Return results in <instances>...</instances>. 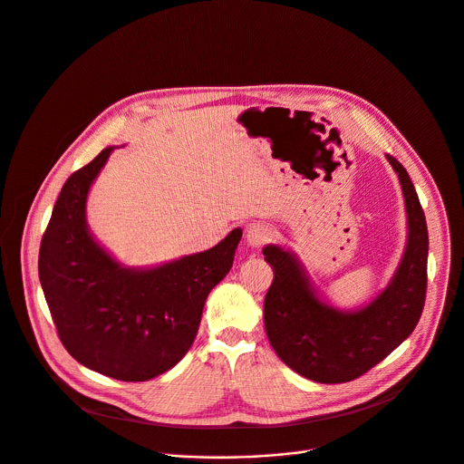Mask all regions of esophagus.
I'll return each instance as SVG.
<instances>
[{
    "label": "esophagus",
    "mask_w": 464,
    "mask_h": 464,
    "mask_svg": "<svg viewBox=\"0 0 464 464\" xmlns=\"http://www.w3.org/2000/svg\"><path fill=\"white\" fill-rule=\"evenodd\" d=\"M245 234H246V243L250 246H263L272 239V230L263 223H250Z\"/></svg>",
    "instance_id": "34e87169"
}]
</instances>
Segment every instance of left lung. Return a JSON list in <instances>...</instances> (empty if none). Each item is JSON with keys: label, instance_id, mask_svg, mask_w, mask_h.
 Instances as JSON below:
<instances>
[{"label": "left lung", "instance_id": "left-lung-1", "mask_svg": "<svg viewBox=\"0 0 464 464\" xmlns=\"http://www.w3.org/2000/svg\"><path fill=\"white\" fill-rule=\"evenodd\" d=\"M404 194L408 243L390 285L358 311H338L322 302L298 257L277 245L263 248L274 268L265 296V331L276 354L302 377L351 382L382 362L415 329L428 285V227L406 168L386 155Z\"/></svg>", "mask_w": 464, "mask_h": 464}]
</instances>
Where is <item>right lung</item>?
Wrapping results in <instances>:
<instances>
[{
    "label": "right lung",
    "mask_w": 464,
    "mask_h": 464,
    "mask_svg": "<svg viewBox=\"0 0 464 464\" xmlns=\"http://www.w3.org/2000/svg\"><path fill=\"white\" fill-rule=\"evenodd\" d=\"M113 146L63 184L40 245V284L67 353L124 382L171 369L192 347L205 302L228 274L241 239L234 228L216 246L155 268H126L91 236L85 201Z\"/></svg>",
    "instance_id": "right-lung-1"
}]
</instances>
